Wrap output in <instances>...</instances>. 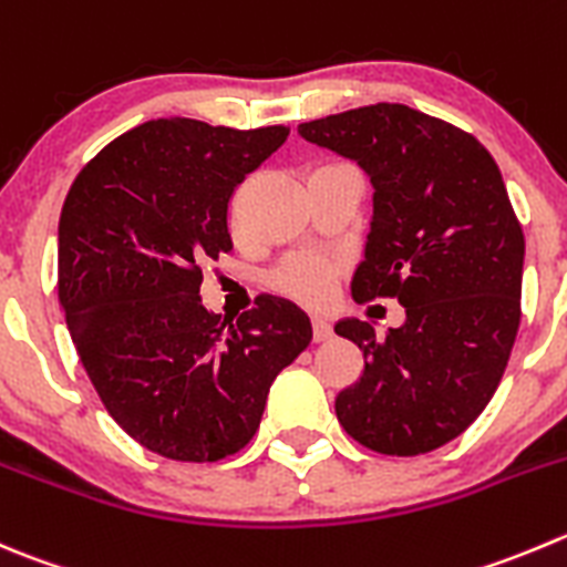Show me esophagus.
<instances>
[{"label": "esophagus", "instance_id": "1", "mask_svg": "<svg viewBox=\"0 0 567 567\" xmlns=\"http://www.w3.org/2000/svg\"><path fill=\"white\" fill-rule=\"evenodd\" d=\"M329 338H332V327H329V321H323V318H312V340H316V343H327Z\"/></svg>", "mask_w": 567, "mask_h": 567}]
</instances>
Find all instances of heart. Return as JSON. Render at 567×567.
Wrapping results in <instances>:
<instances>
[{"label": "heart", "instance_id": "obj_1", "mask_svg": "<svg viewBox=\"0 0 567 567\" xmlns=\"http://www.w3.org/2000/svg\"><path fill=\"white\" fill-rule=\"evenodd\" d=\"M329 168V166H323ZM340 277V262L318 255H293L277 266L268 277L277 293L290 296L301 305L318 307L332 296L334 282Z\"/></svg>", "mask_w": 567, "mask_h": 567}]
</instances>
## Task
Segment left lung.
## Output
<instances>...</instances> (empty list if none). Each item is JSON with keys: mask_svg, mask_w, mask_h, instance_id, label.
Instances as JSON below:
<instances>
[{"mask_svg": "<svg viewBox=\"0 0 567 567\" xmlns=\"http://www.w3.org/2000/svg\"><path fill=\"white\" fill-rule=\"evenodd\" d=\"M299 135L371 177L351 296L406 312L384 338L357 318L334 323L365 357L360 382L334 399L340 426L379 454L435 452L485 410L518 334L524 229L502 172L471 132L406 104L307 121Z\"/></svg>", "mask_w": 567, "mask_h": 567, "instance_id": "obj_1", "label": "left lung"}]
</instances>
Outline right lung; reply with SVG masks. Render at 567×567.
Instances as JSON below:
<instances>
[{"label": "right lung", "instance_id": "1", "mask_svg": "<svg viewBox=\"0 0 567 567\" xmlns=\"http://www.w3.org/2000/svg\"><path fill=\"white\" fill-rule=\"evenodd\" d=\"M157 118L104 146L58 227V293L82 365L121 430L179 463L255 437L268 388L310 346V318L260 296L227 321L202 305V266L233 249L229 196L288 137Z\"/></svg>", "mask_w": 567, "mask_h": 567}]
</instances>
